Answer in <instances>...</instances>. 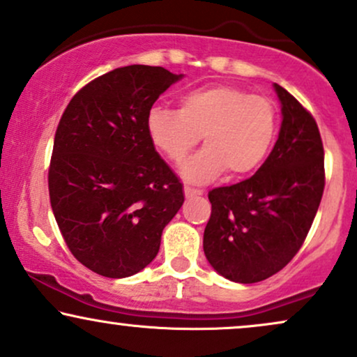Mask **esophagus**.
I'll list each match as a JSON object with an SVG mask.
<instances>
[{"mask_svg":"<svg viewBox=\"0 0 357 357\" xmlns=\"http://www.w3.org/2000/svg\"><path fill=\"white\" fill-rule=\"evenodd\" d=\"M203 195V191L201 190H195V188L191 186H184V196L186 197H195V196H201Z\"/></svg>","mask_w":357,"mask_h":357,"instance_id":"esophagus-1","label":"esophagus"}]
</instances>
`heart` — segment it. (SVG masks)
<instances>
[{
	"label": "heart",
	"instance_id": "b5f03b06",
	"mask_svg": "<svg viewBox=\"0 0 357 357\" xmlns=\"http://www.w3.org/2000/svg\"><path fill=\"white\" fill-rule=\"evenodd\" d=\"M146 130L174 165L186 160L203 137L206 149L181 169L188 181L201 184L225 171L241 178L263 165L276 137L278 109L268 98L220 84L186 93L179 109L154 106Z\"/></svg>",
	"mask_w": 357,
	"mask_h": 357
}]
</instances>
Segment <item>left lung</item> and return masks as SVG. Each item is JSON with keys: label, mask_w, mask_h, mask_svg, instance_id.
<instances>
[{"label": "left lung", "mask_w": 357, "mask_h": 357, "mask_svg": "<svg viewBox=\"0 0 357 357\" xmlns=\"http://www.w3.org/2000/svg\"><path fill=\"white\" fill-rule=\"evenodd\" d=\"M282 123L276 144L249 179L209 191L203 248L221 276L251 284L289 263L311 229L324 191V148L312 114L274 83Z\"/></svg>", "instance_id": "1"}]
</instances>
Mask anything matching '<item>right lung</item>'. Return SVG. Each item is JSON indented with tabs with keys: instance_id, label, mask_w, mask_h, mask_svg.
Wrapping results in <instances>:
<instances>
[{
	"instance_id": "right-lung-1",
	"label": "right lung",
	"mask_w": 357,
	"mask_h": 357,
	"mask_svg": "<svg viewBox=\"0 0 357 357\" xmlns=\"http://www.w3.org/2000/svg\"><path fill=\"white\" fill-rule=\"evenodd\" d=\"M183 75L116 68L73 96L50 162L53 214L71 255L105 278L139 273L184 203L183 184L154 149L146 118Z\"/></svg>"
}]
</instances>
